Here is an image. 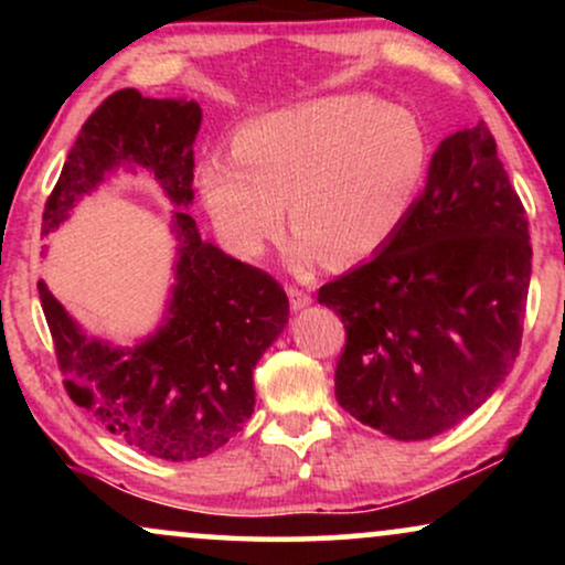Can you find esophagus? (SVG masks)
I'll list each match as a JSON object with an SVG mask.
<instances>
[{"label": "esophagus", "mask_w": 565, "mask_h": 565, "mask_svg": "<svg viewBox=\"0 0 565 565\" xmlns=\"http://www.w3.org/2000/svg\"><path fill=\"white\" fill-rule=\"evenodd\" d=\"M287 295H289L291 310H302L305 305H310V295L300 287H287Z\"/></svg>", "instance_id": "esophagus-1"}]
</instances>
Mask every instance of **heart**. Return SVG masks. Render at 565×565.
<instances>
[{"label":"heart","mask_w":565,"mask_h":565,"mask_svg":"<svg viewBox=\"0 0 565 565\" xmlns=\"http://www.w3.org/2000/svg\"><path fill=\"white\" fill-rule=\"evenodd\" d=\"M427 172L414 116L364 95H337L249 121L233 157L210 153L199 188L217 231L238 255L260 257L287 225L295 257L353 265L398 233Z\"/></svg>","instance_id":"b5f03b06"}]
</instances>
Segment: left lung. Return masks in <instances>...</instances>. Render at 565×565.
<instances>
[{
    "label": "left lung",
    "mask_w": 565,
    "mask_h": 565,
    "mask_svg": "<svg viewBox=\"0 0 565 565\" xmlns=\"http://www.w3.org/2000/svg\"><path fill=\"white\" fill-rule=\"evenodd\" d=\"M529 281L526 210L478 121L440 142L423 196L380 255L319 291L348 334L340 406L395 440L462 423L515 364Z\"/></svg>",
    "instance_id": "left-lung-1"
}]
</instances>
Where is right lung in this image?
Segmentation results:
<instances>
[{
    "label": "right lung",
    "mask_w": 565,
    "mask_h": 565,
    "mask_svg": "<svg viewBox=\"0 0 565 565\" xmlns=\"http://www.w3.org/2000/svg\"><path fill=\"white\" fill-rule=\"evenodd\" d=\"M199 127L193 100H157L138 89L108 95L82 125L42 215L47 236L116 167L148 170L183 206L172 220L178 263L164 323L135 348L84 334L39 281L71 401L132 449L170 462L206 457L242 430L255 412V364L289 321L281 284L204 242L185 212Z\"/></svg>",
    "instance_id": "1"
}]
</instances>
